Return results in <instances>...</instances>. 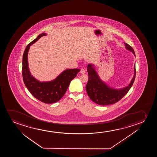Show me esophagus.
<instances>
[{"mask_svg":"<svg viewBox=\"0 0 157 157\" xmlns=\"http://www.w3.org/2000/svg\"><path fill=\"white\" fill-rule=\"evenodd\" d=\"M85 69H84V68H82V69H80V72L82 73V74H84V73H85Z\"/></svg>","mask_w":157,"mask_h":157,"instance_id":"34e87169","label":"esophagus"}]
</instances>
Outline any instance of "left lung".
<instances>
[{"label": "left lung", "instance_id": "obj_1", "mask_svg": "<svg viewBox=\"0 0 157 157\" xmlns=\"http://www.w3.org/2000/svg\"><path fill=\"white\" fill-rule=\"evenodd\" d=\"M125 48L132 52L135 56L133 48L127 43H124ZM87 72L88 80L86 85V92L90 99L99 105H109L117 102L127 94L131 88L136 77V67H134V75L128 86L120 90L111 88L102 82L95 70L92 64L88 65Z\"/></svg>", "mask_w": 157, "mask_h": 157}]
</instances>
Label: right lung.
<instances>
[{
    "instance_id": "right-lung-1",
    "label": "right lung",
    "mask_w": 157,
    "mask_h": 157,
    "mask_svg": "<svg viewBox=\"0 0 157 157\" xmlns=\"http://www.w3.org/2000/svg\"><path fill=\"white\" fill-rule=\"evenodd\" d=\"M46 35L45 33L39 35L27 46L22 58V74L24 84L32 95L44 103H53L59 101L63 97L71 80L77 76L80 70L67 69L60 73L55 79L50 82H39L31 75L28 68V50L30 45Z\"/></svg>"
}]
</instances>
